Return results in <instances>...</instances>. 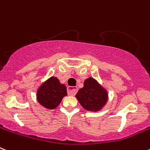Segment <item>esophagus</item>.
<instances>
[{"label": "esophagus", "mask_w": 150, "mask_h": 150, "mask_svg": "<svg viewBox=\"0 0 150 150\" xmlns=\"http://www.w3.org/2000/svg\"><path fill=\"white\" fill-rule=\"evenodd\" d=\"M77 91L78 88L76 86H69L68 88H67V93H68V95H72V96L76 95Z\"/></svg>", "instance_id": "34e87169"}]
</instances>
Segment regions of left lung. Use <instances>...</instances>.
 Here are the masks:
<instances>
[{
	"instance_id": "obj_1",
	"label": "left lung",
	"mask_w": 150,
	"mask_h": 150,
	"mask_svg": "<svg viewBox=\"0 0 150 150\" xmlns=\"http://www.w3.org/2000/svg\"><path fill=\"white\" fill-rule=\"evenodd\" d=\"M76 98L86 110L98 111L107 103L108 95L95 79L89 77L85 80L84 86L78 91Z\"/></svg>"
}]
</instances>
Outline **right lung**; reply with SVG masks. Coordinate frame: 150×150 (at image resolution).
<instances>
[{"mask_svg":"<svg viewBox=\"0 0 150 150\" xmlns=\"http://www.w3.org/2000/svg\"><path fill=\"white\" fill-rule=\"evenodd\" d=\"M67 94V88L61 84L56 77L52 76L41 85L37 92V98L42 106L47 109H55Z\"/></svg>","mask_w":150,"mask_h":150,"instance_id":"add662e5","label":"right lung"}]
</instances>
